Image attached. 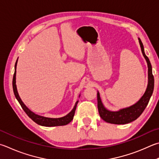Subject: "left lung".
Returning a JSON list of instances; mask_svg holds the SVG:
<instances>
[{
  "mask_svg": "<svg viewBox=\"0 0 159 159\" xmlns=\"http://www.w3.org/2000/svg\"><path fill=\"white\" fill-rule=\"evenodd\" d=\"M138 39H139L141 51H142L143 56L145 57L147 63H148V84L146 91L143 96L140 98V99L136 103L130 106V107L120 109L118 111H110L106 109L103 105L99 93L98 92V111H99L100 117L106 122L115 124V125H125V124H128L135 120L143 113L144 110L148 106L150 98L152 95L154 87V79L152 74V65L148 56L145 55V51H144V47L142 42H141L140 38H138Z\"/></svg>",
  "mask_w": 159,
  "mask_h": 159,
  "instance_id": "obj_1",
  "label": "left lung"
}]
</instances>
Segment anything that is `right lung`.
<instances>
[{
    "label": "right lung",
    "instance_id": "1",
    "mask_svg": "<svg viewBox=\"0 0 159 159\" xmlns=\"http://www.w3.org/2000/svg\"><path fill=\"white\" fill-rule=\"evenodd\" d=\"M18 60V59H17ZM17 60L15 63V66H14V74L13 76V80H12V87H13V91L14 94L15 95L16 99L18 101L19 103L21 105V108L23 110L25 111V113L28 115V116L29 117L30 119L33 120L34 122L37 123V125H39L41 126H63L66 125L67 124L70 123L71 121L73 120L75 111H76L77 103L79 102V101H77L75 103V106L74 108L72 109V111L70 112V113L65 115V117H60V118H49V117H45L43 116H40V115H36L33 112H32L28 109L25 105L21 99V98L19 97V95L18 94V92H17L16 89V65H17Z\"/></svg>",
    "mask_w": 159,
    "mask_h": 159
}]
</instances>
